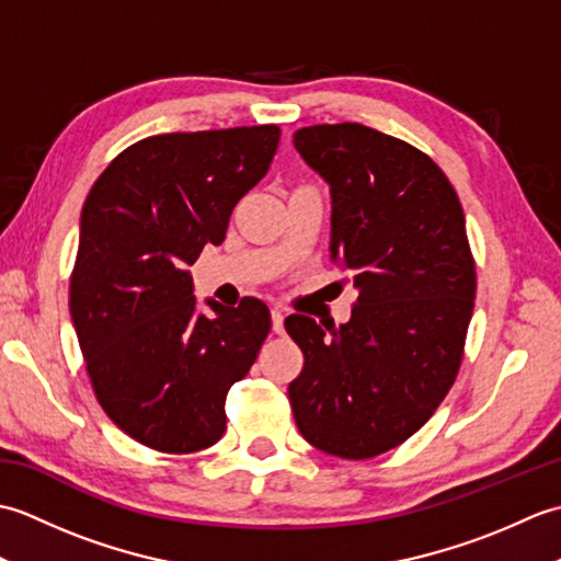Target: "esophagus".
<instances>
[{
	"instance_id": "34e87169",
	"label": "esophagus",
	"mask_w": 561,
	"mask_h": 561,
	"mask_svg": "<svg viewBox=\"0 0 561 561\" xmlns=\"http://www.w3.org/2000/svg\"><path fill=\"white\" fill-rule=\"evenodd\" d=\"M272 330L277 332V335H282L284 332V313L279 311V308H272Z\"/></svg>"
}]
</instances>
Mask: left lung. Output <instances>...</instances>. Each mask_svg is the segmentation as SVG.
Returning <instances> with one entry per match:
<instances>
[{"mask_svg": "<svg viewBox=\"0 0 561 561\" xmlns=\"http://www.w3.org/2000/svg\"><path fill=\"white\" fill-rule=\"evenodd\" d=\"M294 147L330 185V257L359 289L330 335L284 320L304 352L294 420L318 450L374 458L420 432L458 376L478 287L465 214L424 151L378 129L301 127Z\"/></svg>", "mask_w": 561, "mask_h": 561, "instance_id": "obj_1", "label": "left lung"}]
</instances>
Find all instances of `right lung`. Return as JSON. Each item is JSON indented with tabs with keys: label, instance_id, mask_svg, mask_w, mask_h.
<instances>
[{
	"label": "right lung",
	"instance_id": "obj_1",
	"mask_svg": "<svg viewBox=\"0 0 561 561\" xmlns=\"http://www.w3.org/2000/svg\"><path fill=\"white\" fill-rule=\"evenodd\" d=\"M277 125L153 135L111 161L81 209L69 311L103 412L161 453L209 448L226 392L272 328L267 306L207 301L190 265L226 238L231 211L265 178Z\"/></svg>",
	"mask_w": 561,
	"mask_h": 561
}]
</instances>
